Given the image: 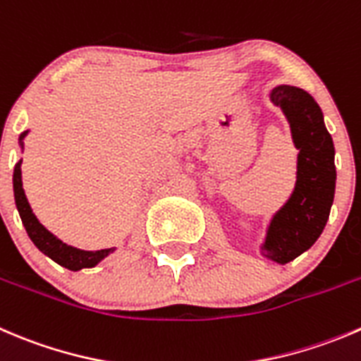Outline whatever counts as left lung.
<instances>
[{
    "label": "left lung",
    "instance_id": "left-lung-1",
    "mask_svg": "<svg viewBox=\"0 0 361 361\" xmlns=\"http://www.w3.org/2000/svg\"><path fill=\"white\" fill-rule=\"evenodd\" d=\"M271 102L281 107L291 125L300 149L296 187L268 227L262 252L286 264L309 250L323 233L335 195V148L316 100L295 86H279Z\"/></svg>",
    "mask_w": 361,
    "mask_h": 361
}]
</instances>
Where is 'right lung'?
<instances>
[{
    "mask_svg": "<svg viewBox=\"0 0 361 361\" xmlns=\"http://www.w3.org/2000/svg\"><path fill=\"white\" fill-rule=\"evenodd\" d=\"M27 132H24L20 135V141L24 139ZM20 162H17L16 169H13V195H16V204L17 209H19V215L20 220H23L24 227H26V233L27 236L31 238L35 245L38 247V250L44 252L45 255L56 261L58 264L65 266V268L77 269L80 268H92L95 266L97 262L102 261L106 255H109L114 248H104V250H95V252H90V250H79V248H73L70 245L63 243L61 240L54 236V234L49 233L40 222H38L37 216L33 215L31 212V206L27 202L26 194H24V188H23V178H20Z\"/></svg>",
    "mask_w": 361,
    "mask_h": 361,
    "instance_id": "right-lung-1",
    "label": "right lung"
}]
</instances>
